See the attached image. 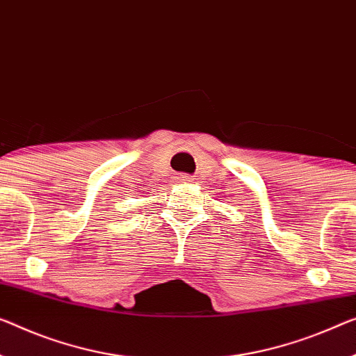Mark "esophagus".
Here are the masks:
<instances>
[{"label":"esophagus","instance_id":"obj_1","mask_svg":"<svg viewBox=\"0 0 356 356\" xmlns=\"http://www.w3.org/2000/svg\"><path fill=\"white\" fill-rule=\"evenodd\" d=\"M178 179L179 181H193V177H191V175L181 173V175H178Z\"/></svg>","mask_w":356,"mask_h":356}]
</instances>
